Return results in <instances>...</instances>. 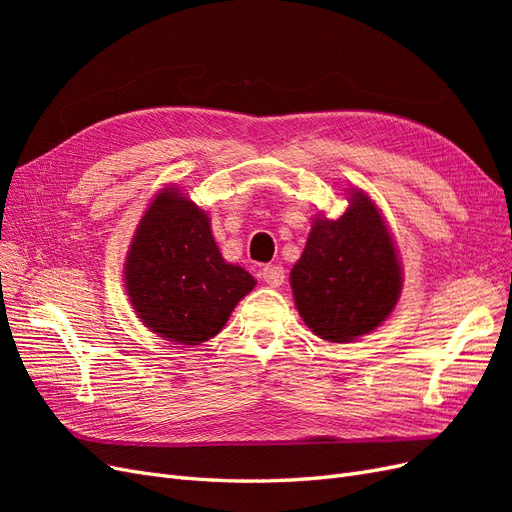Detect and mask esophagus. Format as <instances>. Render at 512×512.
<instances>
[{
  "mask_svg": "<svg viewBox=\"0 0 512 512\" xmlns=\"http://www.w3.org/2000/svg\"><path fill=\"white\" fill-rule=\"evenodd\" d=\"M260 277H262V280H265L271 288H277V286L284 284L286 271H284V267H280V265H269V267H265V269L260 271Z\"/></svg>",
  "mask_w": 512,
  "mask_h": 512,
  "instance_id": "34e87169",
  "label": "esophagus"
}]
</instances>
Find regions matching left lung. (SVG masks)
<instances>
[{"label": "left lung", "instance_id": "1", "mask_svg": "<svg viewBox=\"0 0 512 512\" xmlns=\"http://www.w3.org/2000/svg\"><path fill=\"white\" fill-rule=\"evenodd\" d=\"M290 284L307 327L335 344L374 331L393 312L401 267L389 228L367 196L352 194L339 220H316Z\"/></svg>", "mask_w": 512, "mask_h": 512}]
</instances>
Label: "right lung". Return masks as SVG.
Wrapping results in <instances>:
<instances>
[{"instance_id": "1", "label": "right lung", "mask_w": 512, "mask_h": 512, "mask_svg": "<svg viewBox=\"0 0 512 512\" xmlns=\"http://www.w3.org/2000/svg\"><path fill=\"white\" fill-rule=\"evenodd\" d=\"M254 286L250 273L224 262L203 209L175 188L158 194L126 260L130 301L153 333L185 346L207 342Z\"/></svg>"}]
</instances>
